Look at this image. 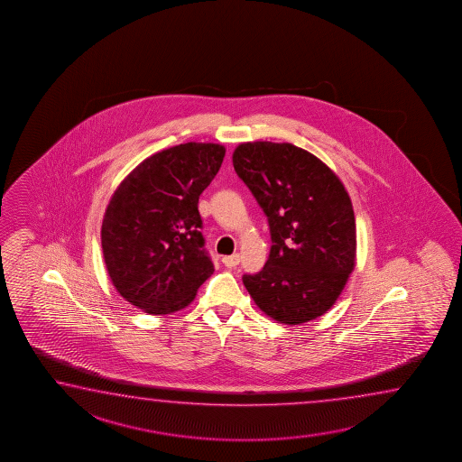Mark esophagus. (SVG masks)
I'll return each instance as SVG.
<instances>
[{
	"instance_id": "esophagus-1",
	"label": "esophagus",
	"mask_w": 462,
	"mask_h": 462,
	"mask_svg": "<svg viewBox=\"0 0 462 462\" xmlns=\"http://www.w3.org/2000/svg\"><path fill=\"white\" fill-rule=\"evenodd\" d=\"M223 263L226 265L227 269H235L236 265L239 263V254H233V255L223 257Z\"/></svg>"
}]
</instances>
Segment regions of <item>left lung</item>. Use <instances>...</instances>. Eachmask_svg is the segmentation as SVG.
I'll return each mask as SVG.
<instances>
[{
  "mask_svg": "<svg viewBox=\"0 0 462 462\" xmlns=\"http://www.w3.org/2000/svg\"><path fill=\"white\" fill-rule=\"evenodd\" d=\"M233 165L271 227L263 271L243 277L255 305L283 325L325 315L356 265V219L343 183L289 143L239 144Z\"/></svg>",
  "mask_w": 462,
  "mask_h": 462,
  "instance_id": "8db88e82",
  "label": "left lung"
}]
</instances>
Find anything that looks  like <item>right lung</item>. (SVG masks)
<instances>
[{
    "label": "right lung",
    "mask_w": 462,
    "mask_h": 462,
    "mask_svg": "<svg viewBox=\"0 0 462 462\" xmlns=\"http://www.w3.org/2000/svg\"><path fill=\"white\" fill-rule=\"evenodd\" d=\"M226 149L187 143L147 157L109 199L101 247L119 295L149 315L189 307L215 272L201 235L199 199Z\"/></svg>",
    "instance_id": "right-lung-1"
}]
</instances>
